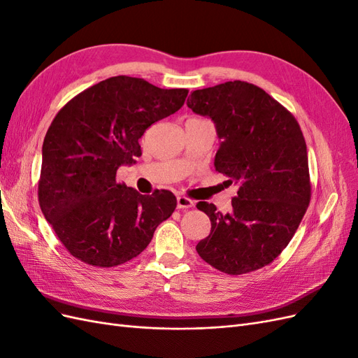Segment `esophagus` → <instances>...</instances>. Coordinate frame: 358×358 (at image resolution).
Returning <instances> with one entry per match:
<instances>
[{
  "instance_id": "34e87169",
  "label": "esophagus",
  "mask_w": 358,
  "mask_h": 358,
  "mask_svg": "<svg viewBox=\"0 0 358 358\" xmlns=\"http://www.w3.org/2000/svg\"><path fill=\"white\" fill-rule=\"evenodd\" d=\"M194 206V201L188 197H183V196H179L178 197V209H189Z\"/></svg>"
}]
</instances>
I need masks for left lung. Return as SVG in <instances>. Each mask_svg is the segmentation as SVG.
<instances>
[{
    "label": "left lung",
    "mask_w": 358,
    "mask_h": 358,
    "mask_svg": "<svg viewBox=\"0 0 358 358\" xmlns=\"http://www.w3.org/2000/svg\"><path fill=\"white\" fill-rule=\"evenodd\" d=\"M187 104L213 121L221 140L215 169L239 185L229 213L197 203L212 229L196 249L224 273L254 272L284 251L306 213L310 179L305 137L291 112L248 82L197 90Z\"/></svg>",
    "instance_id": "left-lung-1"
}]
</instances>
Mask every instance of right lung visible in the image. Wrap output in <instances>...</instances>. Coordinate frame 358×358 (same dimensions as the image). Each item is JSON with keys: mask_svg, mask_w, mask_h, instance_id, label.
Returning a JSON list of instances; mask_svg holds the SVG:
<instances>
[{"mask_svg": "<svg viewBox=\"0 0 358 358\" xmlns=\"http://www.w3.org/2000/svg\"><path fill=\"white\" fill-rule=\"evenodd\" d=\"M187 95L115 76L76 95L53 117L43 142L38 203L74 258L95 267L124 264L175 212L173 192L142 196L119 183L116 171L142 155L138 138L178 112Z\"/></svg>", "mask_w": 358, "mask_h": 358, "instance_id": "1", "label": "right lung"}]
</instances>
